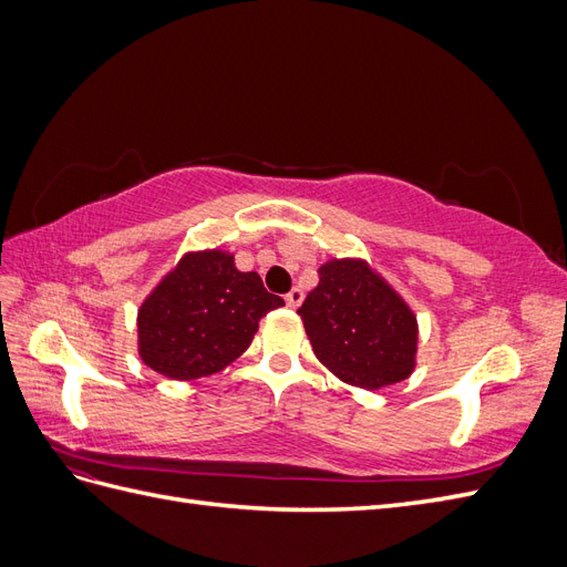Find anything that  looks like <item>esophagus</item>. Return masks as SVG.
<instances>
[{
	"instance_id": "34e87169",
	"label": "esophagus",
	"mask_w": 567,
	"mask_h": 567,
	"mask_svg": "<svg viewBox=\"0 0 567 567\" xmlns=\"http://www.w3.org/2000/svg\"><path fill=\"white\" fill-rule=\"evenodd\" d=\"M305 300V290L300 288V286H296L293 290H290V293L286 296V305L288 307H293V310H296V307H300V302Z\"/></svg>"
}]
</instances>
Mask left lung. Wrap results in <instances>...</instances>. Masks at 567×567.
Returning <instances> with one entry per match:
<instances>
[{
  "label": "left lung",
  "mask_w": 567,
  "mask_h": 567,
  "mask_svg": "<svg viewBox=\"0 0 567 567\" xmlns=\"http://www.w3.org/2000/svg\"><path fill=\"white\" fill-rule=\"evenodd\" d=\"M298 315L317 359L342 383L381 390L416 367V315L367 260L333 257L321 265Z\"/></svg>",
  "instance_id": "8db88e82"
}]
</instances>
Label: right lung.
<instances>
[{"mask_svg":"<svg viewBox=\"0 0 567 567\" xmlns=\"http://www.w3.org/2000/svg\"><path fill=\"white\" fill-rule=\"evenodd\" d=\"M281 305L260 274L236 269L231 252H186L140 307V357L175 381L213 375L248 350L260 319Z\"/></svg>","mask_w":567,"mask_h":567,"instance_id":"1","label":"right lung"}]
</instances>
